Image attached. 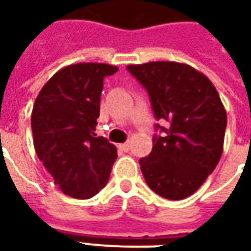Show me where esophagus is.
Instances as JSON below:
<instances>
[{
    "label": "esophagus",
    "instance_id": "esophagus-1",
    "mask_svg": "<svg viewBox=\"0 0 251 251\" xmlns=\"http://www.w3.org/2000/svg\"><path fill=\"white\" fill-rule=\"evenodd\" d=\"M120 148L124 151V152H129L130 151V144L129 142H125V144H120Z\"/></svg>",
    "mask_w": 251,
    "mask_h": 251
}]
</instances>
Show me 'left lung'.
<instances>
[{
	"mask_svg": "<svg viewBox=\"0 0 251 251\" xmlns=\"http://www.w3.org/2000/svg\"><path fill=\"white\" fill-rule=\"evenodd\" d=\"M127 71L147 88L165 134L153 138L151 154L140 160L147 184L169 200L196 192L223 153L227 114L219 94L204 74L177 62L130 64Z\"/></svg>",
	"mask_w": 251,
	"mask_h": 251,
	"instance_id": "8db88e82",
	"label": "left lung"
}]
</instances>
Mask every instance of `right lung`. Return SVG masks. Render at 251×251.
<instances>
[{
    "label": "right lung",
    "instance_id": "right-lung-1",
    "mask_svg": "<svg viewBox=\"0 0 251 251\" xmlns=\"http://www.w3.org/2000/svg\"><path fill=\"white\" fill-rule=\"evenodd\" d=\"M118 71L104 63L67 66L43 86L32 110L33 145L64 195L88 199L103 188L117 148L95 137L103 77Z\"/></svg>",
    "mask_w": 251,
    "mask_h": 251
}]
</instances>
